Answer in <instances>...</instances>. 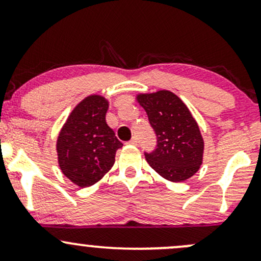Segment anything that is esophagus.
Segmentation results:
<instances>
[{
  "label": "esophagus",
  "mask_w": 261,
  "mask_h": 261,
  "mask_svg": "<svg viewBox=\"0 0 261 261\" xmlns=\"http://www.w3.org/2000/svg\"><path fill=\"white\" fill-rule=\"evenodd\" d=\"M137 143H139V141H137L136 137H133V139H131L130 141H128V145H134V146H136Z\"/></svg>",
  "instance_id": "obj_1"
}]
</instances>
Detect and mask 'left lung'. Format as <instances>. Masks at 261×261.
<instances>
[{
  "label": "left lung",
  "mask_w": 261,
  "mask_h": 261,
  "mask_svg": "<svg viewBox=\"0 0 261 261\" xmlns=\"http://www.w3.org/2000/svg\"><path fill=\"white\" fill-rule=\"evenodd\" d=\"M136 99L157 136L154 151L145 152L149 166L169 181L191 178L202 164L203 140L190 110L169 91L139 94Z\"/></svg>",
  "instance_id": "1"
}]
</instances>
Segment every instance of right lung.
I'll use <instances>...</instances> for the list:
<instances>
[{"instance_id": "add662e5", "label": "right lung", "mask_w": 261, "mask_h": 261, "mask_svg": "<svg viewBox=\"0 0 261 261\" xmlns=\"http://www.w3.org/2000/svg\"><path fill=\"white\" fill-rule=\"evenodd\" d=\"M109 103L101 95H89L77 104L58 137L60 169L73 184L87 188L99 181L115 162L122 147L106 114Z\"/></svg>"}]
</instances>
